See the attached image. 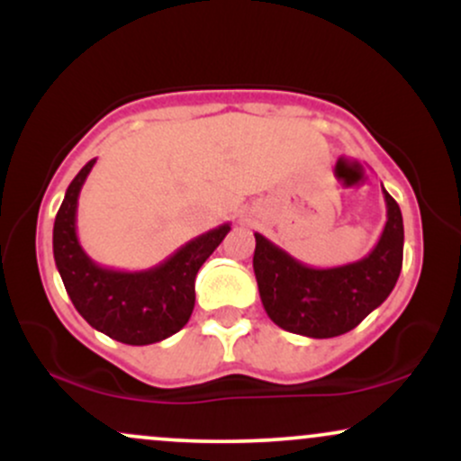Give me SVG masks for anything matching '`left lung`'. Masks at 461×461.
I'll return each instance as SVG.
<instances>
[{
	"label": "left lung",
	"mask_w": 461,
	"mask_h": 461,
	"mask_svg": "<svg viewBox=\"0 0 461 461\" xmlns=\"http://www.w3.org/2000/svg\"><path fill=\"white\" fill-rule=\"evenodd\" d=\"M384 199L388 221L377 245L362 260L342 267H308L256 234L253 271L275 325L299 336L336 338L388 299L403 264V216L385 188Z\"/></svg>",
	"instance_id": "1"
}]
</instances>
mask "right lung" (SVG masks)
I'll list each match as a JSON object with an SVG mask.
<instances>
[{
	"mask_svg": "<svg viewBox=\"0 0 461 461\" xmlns=\"http://www.w3.org/2000/svg\"><path fill=\"white\" fill-rule=\"evenodd\" d=\"M95 160L68 184L54 223V260L82 319L123 345H153L186 325L194 308V277L223 242L230 223L205 231L147 271H116L91 260L77 240V197Z\"/></svg>",
	"mask_w": 461,
	"mask_h": 461,
	"instance_id": "1",
	"label": "right lung"
}]
</instances>
